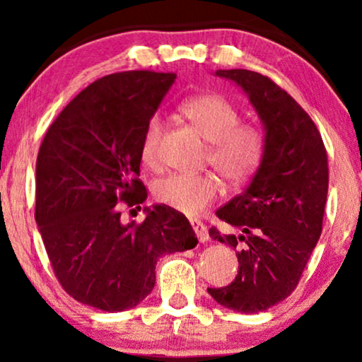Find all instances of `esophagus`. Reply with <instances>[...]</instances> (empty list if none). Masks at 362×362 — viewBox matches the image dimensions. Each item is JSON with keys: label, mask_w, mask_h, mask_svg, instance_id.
Listing matches in <instances>:
<instances>
[{"label": "esophagus", "mask_w": 362, "mask_h": 362, "mask_svg": "<svg viewBox=\"0 0 362 362\" xmlns=\"http://www.w3.org/2000/svg\"><path fill=\"white\" fill-rule=\"evenodd\" d=\"M191 226H192V229H194V232H196V235H197V239H199V242H202V244H204V242L209 240V234H207V227H206L204 224H202L201 221L192 219V221H191Z\"/></svg>", "instance_id": "34e87169"}]
</instances>
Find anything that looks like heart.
<instances>
[{"label": "heart", "mask_w": 362, "mask_h": 362, "mask_svg": "<svg viewBox=\"0 0 362 362\" xmlns=\"http://www.w3.org/2000/svg\"><path fill=\"white\" fill-rule=\"evenodd\" d=\"M177 113L192 130L206 140V161L230 185H240L259 170L265 155V136L260 128L240 125V112L219 93H204L186 98ZM163 123L153 117L141 138L140 156L143 165L158 170L161 165L160 143ZM222 186L212 175H170L153 186L161 204L187 216L201 214L219 197Z\"/></svg>", "instance_id": "obj_1"}]
</instances>
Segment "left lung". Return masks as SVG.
Returning a JSON list of instances; mask_svg holds the SVG:
<instances>
[{
	"label": "left lung",
	"instance_id": "1",
	"mask_svg": "<svg viewBox=\"0 0 362 362\" xmlns=\"http://www.w3.org/2000/svg\"><path fill=\"white\" fill-rule=\"evenodd\" d=\"M216 76L247 93L265 130V155L250 185L216 212L237 232L209 229L235 250L239 274L207 291L226 308L250 315L280 303L298 285L323 229L328 156L315 122L272 78L247 69Z\"/></svg>",
	"mask_w": 362,
	"mask_h": 362
}]
</instances>
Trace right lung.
Here are the masks:
<instances>
[{
	"label": "right lung",
	"mask_w": 362,
	"mask_h": 362,
	"mask_svg": "<svg viewBox=\"0 0 362 362\" xmlns=\"http://www.w3.org/2000/svg\"><path fill=\"white\" fill-rule=\"evenodd\" d=\"M176 74L128 71L98 78L49 127L36 161V224L62 288L117 313L151 293L161 255L194 249L189 221L168 206L122 224L120 202L146 199L140 176L145 128ZM140 207V206H138Z\"/></svg>",
	"instance_id": "right-lung-1"
}]
</instances>
